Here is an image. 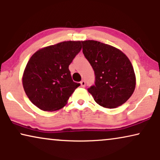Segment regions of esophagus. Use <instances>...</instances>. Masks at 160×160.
<instances>
[{
  "label": "esophagus",
  "instance_id": "1",
  "mask_svg": "<svg viewBox=\"0 0 160 160\" xmlns=\"http://www.w3.org/2000/svg\"><path fill=\"white\" fill-rule=\"evenodd\" d=\"M80 85H81L82 88H85V87H86V82H85V80H82V81L80 82Z\"/></svg>",
  "mask_w": 160,
  "mask_h": 160
}]
</instances>
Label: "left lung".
<instances>
[{
  "instance_id": "1",
  "label": "left lung",
  "mask_w": 160,
  "mask_h": 160,
  "mask_svg": "<svg viewBox=\"0 0 160 160\" xmlns=\"http://www.w3.org/2000/svg\"><path fill=\"white\" fill-rule=\"evenodd\" d=\"M82 52L96 76L95 86L88 89L93 99L105 108H116L135 91L136 77L128 57L119 49L94 40L82 41Z\"/></svg>"
}]
</instances>
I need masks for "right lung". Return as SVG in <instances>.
<instances>
[{
	"label": "right lung",
	"instance_id": "1",
	"mask_svg": "<svg viewBox=\"0 0 160 160\" xmlns=\"http://www.w3.org/2000/svg\"><path fill=\"white\" fill-rule=\"evenodd\" d=\"M82 48L80 41L62 42L37 50L28 61L22 86L32 103L44 111L64 107L80 83L72 79L69 66Z\"/></svg>",
	"mask_w": 160,
	"mask_h": 160
}]
</instances>
